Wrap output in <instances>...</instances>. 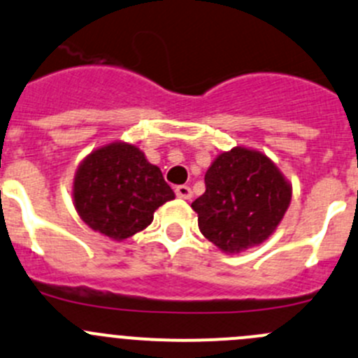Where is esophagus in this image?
I'll return each instance as SVG.
<instances>
[{"instance_id":"esophagus-1","label":"esophagus","mask_w":358,"mask_h":358,"mask_svg":"<svg viewBox=\"0 0 358 358\" xmlns=\"http://www.w3.org/2000/svg\"><path fill=\"white\" fill-rule=\"evenodd\" d=\"M175 192L180 199H190V197H192V190H190V187L187 185H178L175 189Z\"/></svg>"}]
</instances>
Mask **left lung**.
Wrapping results in <instances>:
<instances>
[{"instance_id":"obj_1","label":"left lung","mask_w":358,"mask_h":358,"mask_svg":"<svg viewBox=\"0 0 358 358\" xmlns=\"http://www.w3.org/2000/svg\"><path fill=\"white\" fill-rule=\"evenodd\" d=\"M204 183L206 192L192 203L199 231L231 255L271 238L292 199V185L278 166L246 147L218 154Z\"/></svg>"}]
</instances>
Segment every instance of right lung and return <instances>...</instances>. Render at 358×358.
<instances>
[{
	"instance_id": "right-lung-1",
	"label": "right lung",
	"mask_w": 358,
	"mask_h": 358,
	"mask_svg": "<svg viewBox=\"0 0 358 358\" xmlns=\"http://www.w3.org/2000/svg\"><path fill=\"white\" fill-rule=\"evenodd\" d=\"M73 204L92 231L124 241L143 231L175 192L133 143L113 141L87 155L73 178Z\"/></svg>"
}]
</instances>
